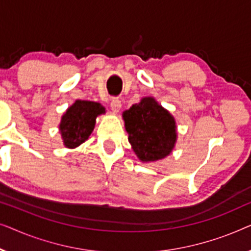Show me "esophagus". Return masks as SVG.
Wrapping results in <instances>:
<instances>
[{
	"instance_id": "obj_1",
	"label": "esophagus",
	"mask_w": 251,
	"mask_h": 251,
	"mask_svg": "<svg viewBox=\"0 0 251 251\" xmlns=\"http://www.w3.org/2000/svg\"><path fill=\"white\" fill-rule=\"evenodd\" d=\"M110 108L112 112H115V114H118L119 111H121L122 109V102L119 100L118 98H114L111 100V103H110Z\"/></svg>"
}]
</instances>
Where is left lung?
<instances>
[{
	"label": "left lung",
	"instance_id": "8db88e82",
	"mask_svg": "<svg viewBox=\"0 0 251 251\" xmlns=\"http://www.w3.org/2000/svg\"><path fill=\"white\" fill-rule=\"evenodd\" d=\"M128 142L142 162H154L168 157L177 141L174 116L153 97H144L123 112Z\"/></svg>",
	"mask_w": 251,
	"mask_h": 251
}]
</instances>
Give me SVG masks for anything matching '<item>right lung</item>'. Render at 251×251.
Masks as SVG:
<instances>
[{
  "label": "right lung",
  "instance_id": "1",
  "mask_svg": "<svg viewBox=\"0 0 251 251\" xmlns=\"http://www.w3.org/2000/svg\"><path fill=\"white\" fill-rule=\"evenodd\" d=\"M104 114L105 108L99 102L76 100L62 115L59 124L63 146L75 149L89 140L98 116Z\"/></svg>",
  "mask_w": 251,
  "mask_h": 251
}]
</instances>
